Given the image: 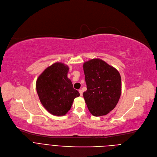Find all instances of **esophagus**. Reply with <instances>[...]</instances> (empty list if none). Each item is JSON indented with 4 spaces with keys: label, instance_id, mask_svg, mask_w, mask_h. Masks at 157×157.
I'll use <instances>...</instances> for the list:
<instances>
[{
    "label": "esophagus",
    "instance_id": "obj_1",
    "mask_svg": "<svg viewBox=\"0 0 157 157\" xmlns=\"http://www.w3.org/2000/svg\"><path fill=\"white\" fill-rule=\"evenodd\" d=\"M79 93L80 94V96H82V91L81 90V89H79Z\"/></svg>",
    "mask_w": 157,
    "mask_h": 157
}]
</instances>
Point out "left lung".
I'll use <instances>...</instances> for the list:
<instances>
[{"label":"left lung","mask_w":157,"mask_h":157,"mask_svg":"<svg viewBox=\"0 0 157 157\" xmlns=\"http://www.w3.org/2000/svg\"><path fill=\"white\" fill-rule=\"evenodd\" d=\"M83 70L87 85L83 97L89 112L96 117L107 114L115 108L121 95L119 71L98 58L85 62Z\"/></svg>","instance_id":"1"}]
</instances>
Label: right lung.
I'll use <instances>...</instances> for the list:
<instances>
[{"label": "right lung", "instance_id": "right-lung-1", "mask_svg": "<svg viewBox=\"0 0 157 157\" xmlns=\"http://www.w3.org/2000/svg\"><path fill=\"white\" fill-rule=\"evenodd\" d=\"M69 67L56 62L38 76L36 89L43 106L54 116H64L70 110L75 98L79 96L68 78Z\"/></svg>", "mask_w": 157, "mask_h": 157}]
</instances>
